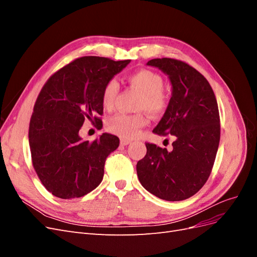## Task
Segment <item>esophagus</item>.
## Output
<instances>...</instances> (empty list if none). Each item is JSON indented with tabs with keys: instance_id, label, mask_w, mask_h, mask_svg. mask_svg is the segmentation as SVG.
<instances>
[{
	"instance_id": "obj_1",
	"label": "esophagus",
	"mask_w": 257,
	"mask_h": 257,
	"mask_svg": "<svg viewBox=\"0 0 257 257\" xmlns=\"http://www.w3.org/2000/svg\"><path fill=\"white\" fill-rule=\"evenodd\" d=\"M131 142H132V141H130V139H126V138H121V139H120V143H121V145H123V146H126V145L131 144Z\"/></svg>"
}]
</instances>
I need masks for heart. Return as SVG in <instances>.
<instances>
[{
    "instance_id": "obj_1",
    "label": "heart",
    "mask_w": 257,
    "mask_h": 257,
    "mask_svg": "<svg viewBox=\"0 0 257 257\" xmlns=\"http://www.w3.org/2000/svg\"><path fill=\"white\" fill-rule=\"evenodd\" d=\"M127 81L132 88L142 93L138 109L146 110L153 116L164 113L169 104V96L163 90V77L150 69H139L127 76ZM119 93V85L115 80L107 81L102 91V104L106 109H111ZM147 124V119L143 113L126 114L118 113L107 120L106 127L112 134L124 138L136 136Z\"/></svg>"
}]
</instances>
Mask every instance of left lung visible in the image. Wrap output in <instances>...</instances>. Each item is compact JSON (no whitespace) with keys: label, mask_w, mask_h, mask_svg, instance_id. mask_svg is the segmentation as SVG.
I'll list each match as a JSON object with an SVG mask.
<instances>
[{"label":"left lung","mask_w":257,"mask_h":257,"mask_svg":"<svg viewBox=\"0 0 257 257\" xmlns=\"http://www.w3.org/2000/svg\"><path fill=\"white\" fill-rule=\"evenodd\" d=\"M147 64L160 68L172 82V97L153 133L174 135L175 142L172 151L147 143L137 176L157 197L184 200L203 188L211 174L220 144L219 107L208 80L185 62L162 58Z\"/></svg>","instance_id":"obj_1"}]
</instances>
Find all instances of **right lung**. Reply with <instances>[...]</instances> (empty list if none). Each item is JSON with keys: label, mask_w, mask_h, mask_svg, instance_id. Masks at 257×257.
Segmentation results:
<instances>
[{"label": "right lung", "mask_w": 257, "mask_h": 257, "mask_svg": "<svg viewBox=\"0 0 257 257\" xmlns=\"http://www.w3.org/2000/svg\"><path fill=\"white\" fill-rule=\"evenodd\" d=\"M131 60L82 57L60 68L46 81L34 105L29 144L35 172L46 190L62 199L87 195L102 182L108 155L119 138L104 133L82 141L84 120L100 127L102 91Z\"/></svg>", "instance_id": "right-lung-1"}]
</instances>
